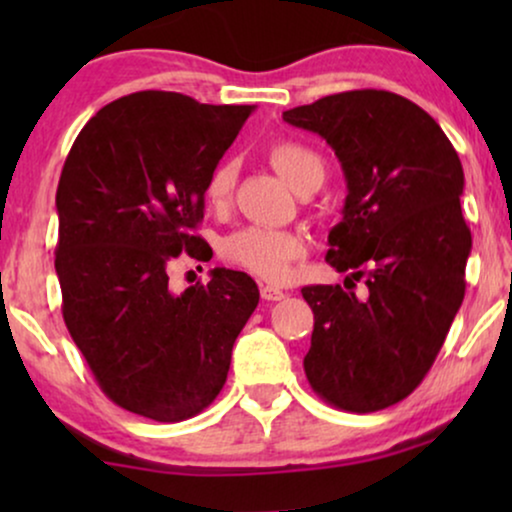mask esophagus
<instances>
[{
    "instance_id": "34e87169",
    "label": "esophagus",
    "mask_w": 512,
    "mask_h": 512,
    "mask_svg": "<svg viewBox=\"0 0 512 512\" xmlns=\"http://www.w3.org/2000/svg\"><path fill=\"white\" fill-rule=\"evenodd\" d=\"M286 296V293L282 289H277V286H270L265 284L261 286V298L268 300V303H275V300H282Z\"/></svg>"
}]
</instances>
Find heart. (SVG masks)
I'll return each instance as SVG.
<instances>
[{
    "label": "heart",
    "instance_id": "heart-1",
    "mask_svg": "<svg viewBox=\"0 0 512 512\" xmlns=\"http://www.w3.org/2000/svg\"><path fill=\"white\" fill-rule=\"evenodd\" d=\"M268 163L289 184L293 191H305L312 181L324 179V163L310 146L282 139L268 149ZM237 167L230 160H221L212 167L205 181V200L212 209H226L233 200ZM307 254V240L293 230H277L249 226L235 230L221 242V256L228 263L244 268L263 282H286L293 265Z\"/></svg>",
    "mask_w": 512,
    "mask_h": 512
}]
</instances>
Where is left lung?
Returning <instances> with one entry per match:
<instances>
[{
	"label": "left lung",
	"instance_id": "left-lung-1",
	"mask_svg": "<svg viewBox=\"0 0 512 512\" xmlns=\"http://www.w3.org/2000/svg\"><path fill=\"white\" fill-rule=\"evenodd\" d=\"M282 118L324 137L347 181L326 261L349 275L303 289L314 312L305 375L335 408L384 410L419 387L464 300L461 160L422 107L389 90H347ZM356 281L363 297L346 291Z\"/></svg>",
	"mask_w": 512,
	"mask_h": 512
}]
</instances>
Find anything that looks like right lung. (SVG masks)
I'll return each mask as SVG.
<instances>
[{
	"label": "right lung",
	"mask_w": 512,
	"mask_h": 512,
	"mask_svg": "<svg viewBox=\"0 0 512 512\" xmlns=\"http://www.w3.org/2000/svg\"><path fill=\"white\" fill-rule=\"evenodd\" d=\"M254 107L142 90L107 104L62 167L55 272L67 331L111 401L156 422L198 415L219 396L237 335L258 305L244 272L170 289L181 251L205 261L193 230L205 181Z\"/></svg>",
	"instance_id": "right-lung-1"
}]
</instances>
